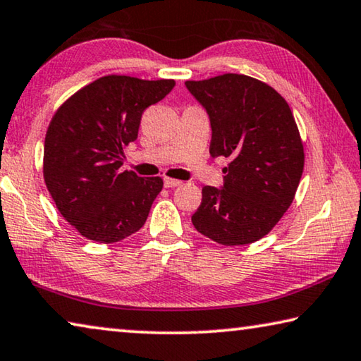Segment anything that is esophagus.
Listing matches in <instances>:
<instances>
[{
  "mask_svg": "<svg viewBox=\"0 0 361 361\" xmlns=\"http://www.w3.org/2000/svg\"><path fill=\"white\" fill-rule=\"evenodd\" d=\"M183 181H180V180H173V178H164V186L165 188H176V186H180Z\"/></svg>",
  "mask_w": 361,
  "mask_h": 361,
  "instance_id": "obj_1",
  "label": "esophagus"
}]
</instances>
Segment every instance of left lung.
<instances>
[{"mask_svg": "<svg viewBox=\"0 0 361 361\" xmlns=\"http://www.w3.org/2000/svg\"><path fill=\"white\" fill-rule=\"evenodd\" d=\"M185 85L209 116L210 156L231 160L221 188H202L192 225L223 245L259 241L293 204L304 171L293 112L278 91L247 75Z\"/></svg>", "mask_w": 361, "mask_h": 361, "instance_id": "8db88e82", "label": "left lung"}]
</instances>
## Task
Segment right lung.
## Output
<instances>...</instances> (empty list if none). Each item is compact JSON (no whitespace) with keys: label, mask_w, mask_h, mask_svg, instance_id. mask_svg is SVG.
Here are the masks:
<instances>
[{"label":"right lung","mask_w":361,"mask_h":361,"mask_svg":"<svg viewBox=\"0 0 361 361\" xmlns=\"http://www.w3.org/2000/svg\"><path fill=\"white\" fill-rule=\"evenodd\" d=\"M173 87V80L107 75L57 109L44 138V183L82 236L111 244L145 225L164 181L120 169L123 147L138 138L145 109Z\"/></svg>","instance_id":"1"}]
</instances>
